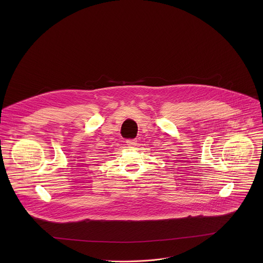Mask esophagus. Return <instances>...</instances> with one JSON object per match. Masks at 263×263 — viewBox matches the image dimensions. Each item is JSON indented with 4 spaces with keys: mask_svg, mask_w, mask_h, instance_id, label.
<instances>
[{
    "mask_svg": "<svg viewBox=\"0 0 263 263\" xmlns=\"http://www.w3.org/2000/svg\"><path fill=\"white\" fill-rule=\"evenodd\" d=\"M137 144V140L136 139H128L127 140V145H129L130 147H134Z\"/></svg>",
    "mask_w": 263,
    "mask_h": 263,
    "instance_id": "1",
    "label": "esophagus"
}]
</instances>
